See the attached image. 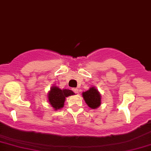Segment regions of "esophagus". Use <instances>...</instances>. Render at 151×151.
I'll list each match as a JSON object with an SVG mask.
<instances>
[{"label": "esophagus", "instance_id": "obj_1", "mask_svg": "<svg viewBox=\"0 0 151 151\" xmlns=\"http://www.w3.org/2000/svg\"><path fill=\"white\" fill-rule=\"evenodd\" d=\"M72 90L73 91V92L76 93V94H77V93H78V90L77 88H73Z\"/></svg>", "mask_w": 151, "mask_h": 151}]
</instances>
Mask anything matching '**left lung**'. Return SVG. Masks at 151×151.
Wrapping results in <instances>:
<instances>
[{
  "label": "left lung",
  "mask_w": 151,
  "mask_h": 151,
  "mask_svg": "<svg viewBox=\"0 0 151 151\" xmlns=\"http://www.w3.org/2000/svg\"><path fill=\"white\" fill-rule=\"evenodd\" d=\"M85 102L91 109H96L101 104V95L94 87H91L89 90L83 93Z\"/></svg>",
  "instance_id": "left-lung-1"
}]
</instances>
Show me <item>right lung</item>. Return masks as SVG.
Instances as JSON below:
<instances>
[{"instance_id":"right-lung-1","label":"right lung","mask_w":151,"mask_h":151,"mask_svg":"<svg viewBox=\"0 0 151 151\" xmlns=\"http://www.w3.org/2000/svg\"><path fill=\"white\" fill-rule=\"evenodd\" d=\"M73 94H75L70 90H60L57 87H53L48 94V99L52 106L57 110L63 107L66 97Z\"/></svg>"}]
</instances>
